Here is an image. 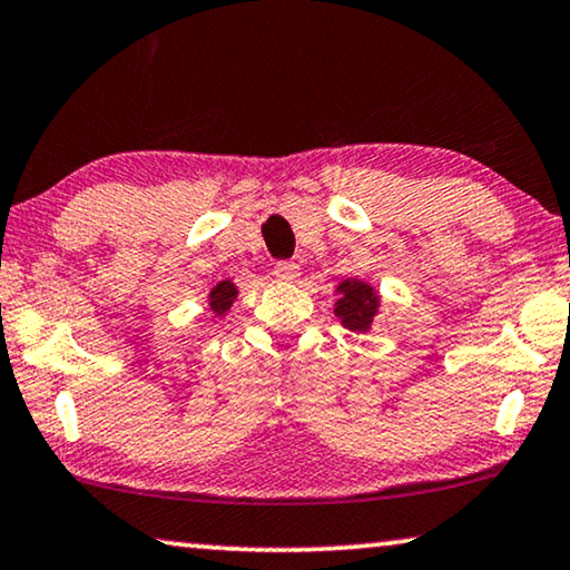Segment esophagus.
I'll use <instances>...</instances> for the list:
<instances>
[{"label":"esophagus","instance_id":"obj_1","mask_svg":"<svg viewBox=\"0 0 570 570\" xmlns=\"http://www.w3.org/2000/svg\"><path fill=\"white\" fill-rule=\"evenodd\" d=\"M274 274H276V278H282V282H296V278L302 276V268H299V263H294V261H278L274 266Z\"/></svg>","mask_w":570,"mask_h":570}]
</instances>
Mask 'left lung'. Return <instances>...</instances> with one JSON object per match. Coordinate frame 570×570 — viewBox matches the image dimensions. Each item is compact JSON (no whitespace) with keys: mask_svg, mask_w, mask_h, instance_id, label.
Wrapping results in <instances>:
<instances>
[{"mask_svg":"<svg viewBox=\"0 0 570 570\" xmlns=\"http://www.w3.org/2000/svg\"><path fill=\"white\" fill-rule=\"evenodd\" d=\"M340 294H343V299L337 302L335 314L343 320V325L347 330H368L379 307L373 288L361 282H345L340 284Z\"/></svg>","mask_w":570,"mask_h":570,"instance_id":"left-lung-1","label":"left lung"}]
</instances>
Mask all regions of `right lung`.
Returning a JSON list of instances; mask_svg holds the SVG:
<instances>
[{"label":"right lung","mask_w":570,"mask_h":570,"mask_svg":"<svg viewBox=\"0 0 570 570\" xmlns=\"http://www.w3.org/2000/svg\"><path fill=\"white\" fill-rule=\"evenodd\" d=\"M235 286L230 282H219L215 288H212V309L223 314L227 307H230L235 299Z\"/></svg>","instance_id":"add662e5"}]
</instances>
